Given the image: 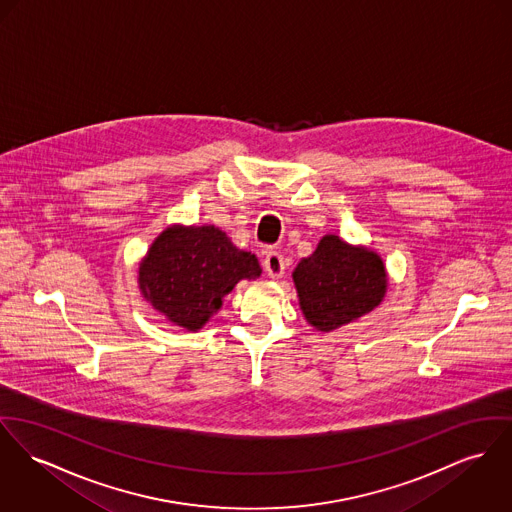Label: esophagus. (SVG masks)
Returning a JSON list of instances; mask_svg holds the SVG:
<instances>
[{
  "label": "esophagus",
  "mask_w": 512,
  "mask_h": 512,
  "mask_svg": "<svg viewBox=\"0 0 512 512\" xmlns=\"http://www.w3.org/2000/svg\"><path fill=\"white\" fill-rule=\"evenodd\" d=\"M263 267H265V273L271 276V278H280L284 275V257L276 251H269L263 259Z\"/></svg>",
  "instance_id": "esophagus-1"
}]
</instances>
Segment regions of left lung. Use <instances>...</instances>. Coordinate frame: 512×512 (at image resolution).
Segmentation results:
<instances>
[{"instance_id":"left-lung-1","label":"left lung","mask_w":512,"mask_h":512,"mask_svg":"<svg viewBox=\"0 0 512 512\" xmlns=\"http://www.w3.org/2000/svg\"><path fill=\"white\" fill-rule=\"evenodd\" d=\"M300 308L319 331H333L372 312L386 294L382 259L339 236H325L294 271Z\"/></svg>"}]
</instances>
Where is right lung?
Segmentation results:
<instances>
[{
    "label": "right lung",
    "instance_id": "add662e5",
    "mask_svg": "<svg viewBox=\"0 0 512 512\" xmlns=\"http://www.w3.org/2000/svg\"><path fill=\"white\" fill-rule=\"evenodd\" d=\"M261 275L253 253L237 249L222 230L167 228L140 265V290L175 325L200 329L241 278Z\"/></svg>",
    "mask_w": 512,
    "mask_h": 512
}]
</instances>
